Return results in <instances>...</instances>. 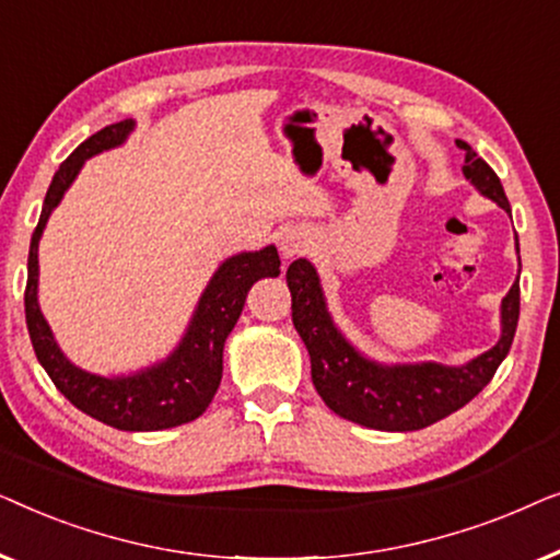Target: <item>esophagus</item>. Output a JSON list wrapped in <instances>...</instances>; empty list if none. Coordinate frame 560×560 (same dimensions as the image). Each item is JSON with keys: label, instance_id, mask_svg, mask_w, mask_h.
Instances as JSON below:
<instances>
[{"label": "esophagus", "instance_id": "obj_1", "mask_svg": "<svg viewBox=\"0 0 560 560\" xmlns=\"http://www.w3.org/2000/svg\"><path fill=\"white\" fill-rule=\"evenodd\" d=\"M311 244H313L311 234L305 232L303 226H295V229H288V232L282 234L280 252H282V257H285V259H293V257L305 255V252L311 249Z\"/></svg>", "mask_w": 560, "mask_h": 560}]
</instances>
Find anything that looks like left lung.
Instances as JSON below:
<instances>
[{
    "label": "left lung",
    "mask_w": 560,
    "mask_h": 560,
    "mask_svg": "<svg viewBox=\"0 0 560 560\" xmlns=\"http://www.w3.org/2000/svg\"><path fill=\"white\" fill-rule=\"evenodd\" d=\"M456 144L466 150V180L510 213V201L497 173L469 144L462 140ZM285 280L293 295V324L311 354V377L318 395L336 416L374 431H420L464 408L489 385L497 366L508 357L520 318V285L515 282L502 298L500 341L485 354L462 366L439 362L380 364L351 347L336 328L320 278L308 259H295Z\"/></svg>",
    "instance_id": "obj_1"
}]
</instances>
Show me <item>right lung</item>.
<instances>
[{
    "mask_svg": "<svg viewBox=\"0 0 560 560\" xmlns=\"http://www.w3.org/2000/svg\"><path fill=\"white\" fill-rule=\"evenodd\" d=\"M132 129L135 119H121L117 125L98 129L52 175L40 221L30 242L25 318L37 362L75 408L119 431H165L190 423L209 408L224 370L226 336L242 316L249 288L262 278H278L280 257L270 244L259 252H242L224 259L206 285L180 343L163 362L144 366L127 377H102L68 362L37 305V244L52 209L75 180L83 163L98 152L119 148Z\"/></svg>",
    "mask_w": 560,
    "mask_h": 560,
    "instance_id": "obj_1",
    "label": "right lung"
}]
</instances>
